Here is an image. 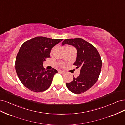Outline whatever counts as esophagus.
I'll use <instances>...</instances> for the list:
<instances>
[{
    "label": "esophagus",
    "instance_id": "1",
    "mask_svg": "<svg viewBox=\"0 0 125 125\" xmlns=\"http://www.w3.org/2000/svg\"><path fill=\"white\" fill-rule=\"evenodd\" d=\"M58 72H60V73H65V71H62V70H59L58 71Z\"/></svg>",
    "mask_w": 125,
    "mask_h": 125
}]
</instances>
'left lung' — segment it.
<instances>
[{
  "mask_svg": "<svg viewBox=\"0 0 125 125\" xmlns=\"http://www.w3.org/2000/svg\"><path fill=\"white\" fill-rule=\"evenodd\" d=\"M69 44L77 50L76 61L73 64L81 68L80 74L70 83H67L68 89L74 94L87 91L96 83L102 66L100 56L96 48L81 38L64 40L62 45Z\"/></svg>",
  "mask_w": 125,
  "mask_h": 125,
  "instance_id": "left-lung-1",
  "label": "left lung"
}]
</instances>
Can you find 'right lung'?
Here are the masks:
<instances>
[{
  "label": "right lung",
  "instance_id": "1",
  "mask_svg": "<svg viewBox=\"0 0 125 125\" xmlns=\"http://www.w3.org/2000/svg\"><path fill=\"white\" fill-rule=\"evenodd\" d=\"M62 39L37 37L24 42L21 46L15 61V70L21 82L29 90L43 92L49 88L57 71L46 70L43 66L51 51Z\"/></svg>",
  "mask_w": 125,
  "mask_h": 125
}]
</instances>
